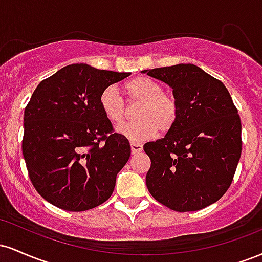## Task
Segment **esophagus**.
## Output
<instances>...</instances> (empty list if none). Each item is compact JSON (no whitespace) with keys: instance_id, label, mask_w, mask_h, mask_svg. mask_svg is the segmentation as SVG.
<instances>
[{"instance_id":"34e87169","label":"esophagus","mask_w":262,"mask_h":262,"mask_svg":"<svg viewBox=\"0 0 262 262\" xmlns=\"http://www.w3.org/2000/svg\"><path fill=\"white\" fill-rule=\"evenodd\" d=\"M130 150H132V154H139L140 151H143V145L141 144H137V143H132L130 144Z\"/></svg>"}]
</instances>
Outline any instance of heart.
I'll use <instances>...</instances> for the list:
<instances>
[{
	"instance_id": "heart-1",
	"label": "heart",
	"mask_w": 262,
	"mask_h": 262,
	"mask_svg": "<svg viewBox=\"0 0 262 262\" xmlns=\"http://www.w3.org/2000/svg\"><path fill=\"white\" fill-rule=\"evenodd\" d=\"M124 93L129 103H141L135 118L118 129V132L134 143L150 139L158 133H167L175 127L180 114V103L176 96L165 92L164 86L146 76L128 81ZM100 106L104 117L113 125H122L128 118V107L118 87L108 86L100 96Z\"/></svg>"
}]
</instances>
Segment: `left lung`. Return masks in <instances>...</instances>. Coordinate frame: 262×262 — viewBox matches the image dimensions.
<instances>
[{"label":"left lung","instance_id":"1","mask_svg":"<svg viewBox=\"0 0 262 262\" xmlns=\"http://www.w3.org/2000/svg\"><path fill=\"white\" fill-rule=\"evenodd\" d=\"M172 87L180 103L175 127L144 151L150 194L176 212L217 202L230 187L242 155V122L222 81L193 64L144 70Z\"/></svg>","mask_w":262,"mask_h":262}]
</instances>
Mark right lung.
Here are the masks:
<instances>
[{"mask_svg":"<svg viewBox=\"0 0 262 262\" xmlns=\"http://www.w3.org/2000/svg\"><path fill=\"white\" fill-rule=\"evenodd\" d=\"M129 75L73 64L33 92L25 110L22 151L33 186L49 203L82 212L111 197L130 145L114 133L100 96Z\"/></svg>","mask_w":262,"mask_h":262,"instance_id":"obj_1","label":"right lung"}]
</instances>
